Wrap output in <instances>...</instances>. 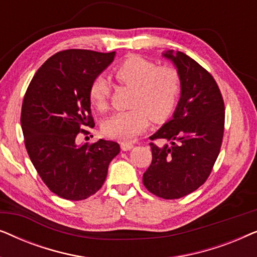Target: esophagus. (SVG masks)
Listing matches in <instances>:
<instances>
[{"label": "esophagus", "instance_id": "34e87169", "mask_svg": "<svg viewBox=\"0 0 257 257\" xmlns=\"http://www.w3.org/2000/svg\"><path fill=\"white\" fill-rule=\"evenodd\" d=\"M120 147H121L122 151H130V150L133 149V144H131V143H121Z\"/></svg>", "mask_w": 257, "mask_h": 257}]
</instances>
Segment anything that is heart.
Returning a JSON list of instances; mask_svg holds the SVG:
<instances>
[{"instance_id": "b5f03b06", "label": "heart", "mask_w": 257, "mask_h": 257, "mask_svg": "<svg viewBox=\"0 0 257 257\" xmlns=\"http://www.w3.org/2000/svg\"><path fill=\"white\" fill-rule=\"evenodd\" d=\"M113 75L120 84L133 87L131 105L135 107L114 112L105 120L103 131L108 138L130 142L145 131L151 117L156 121L164 120L177 106L181 79L172 66L157 68L149 59L133 55L115 66ZM110 93L111 85L106 77L94 78L89 91L92 105L103 110Z\"/></svg>"}]
</instances>
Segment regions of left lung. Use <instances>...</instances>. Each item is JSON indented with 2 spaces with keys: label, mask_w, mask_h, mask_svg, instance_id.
Listing matches in <instances>:
<instances>
[{
  "label": "left lung",
  "mask_w": 257,
  "mask_h": 257,
  "mask_svg": "<svg viewBox=\"0 0 257 257\" xmlns=\"http://www.w3.org/2000/svg\"><path fill=\"white\" fill-rule=\"evenodd\" d=\"M181 79L180 99L171 120L150 137L152 164L143 175L145 187L159 198L179 199L198 189L209 177L220 153L224 104L212 75L181 51L167 50Z\"/></svg>",
  "instance_id": "obj_1"
}]
</instances>
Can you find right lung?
<instances>
[{
	"label": "right lung",
	"instance_id": "obj_1",
	"mask_svg": "<svg viewBox=\"0 0 257 257\" xmlns=\"http://www.w3.org/2000/svg\"><path fill=\"white\" fill-rule=\"evenodd\" d=\"M114 57L115 51L57 52L37 70L24 96L21 125L28 154L44 184L63 199L78 201L93 195L120 152L119 144L110 140L76 143L84 126H94L91 84Z\"/></svg>",
	"mask_w": 257,
	"mask_h": 257
}]
</instances>
